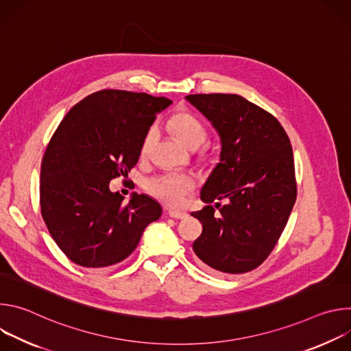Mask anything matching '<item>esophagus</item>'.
Returning <instances> with one entry per match:
<instances>
[{
    "label": "esophagus",
    "mask_w": 351,
    "mask_h": 351,
    "mask_svg": "<svg viewBox=\"0 0 351 351\" xmlns=\"http://www.w3.org/2000/svg\"><path fill=\"white\" fill-rule=\"evenodd\" d=\"M168 215L175 219H183L187 217V214L184 211H178V210H168Z\"/></svg>",
    "instance_id": "esophagus-1"
}]
</instances>
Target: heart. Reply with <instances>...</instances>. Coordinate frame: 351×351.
<instances>
[{
  "label": "heart",
  "mask_w": 351,
  "mask_h": 351,
  "mask_svg": "<svg viewBox=\"0 0 351 351\" xmlns=\"http://www.w3.org/2000/svg\"><path fill=\"white\" fill-rule=\"evenodd\" d=\"M169 128L175 137L187 148H197L207 138V129L193 114L182 111L172 115L169 119ZM156 138V130H149L141 144V156H145L149 145ZM194 187V179L186 173H165L148 180L147 189L161 202L179 206L184 194Z\"/></svg>",
  "instance_id": "1"
}]
</instances>
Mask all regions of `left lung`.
I'll return each instance as SVG.
<instances>
[{
  "label": "left lung",
  "mask_w": 351,
  "mask_h": 351,
  "mask_svg": "<svg viewBox=\"0 0 351 351\" xmlns=\"http://www.w3.org/2000/svg\"><path fill=\"white\" fill-rule=\"evenodd\" d=\"M186 99L213 123L222 144L219 164L199 193L207 206L191 213L203 225L193 250L222 274L253 271L276 245L295 202L290 140L274 115L241 95L190 94ZM219 199L227 204L221 208Z\"/></svg>",
  "instance_id": "8db88e82"
}]
</instances>
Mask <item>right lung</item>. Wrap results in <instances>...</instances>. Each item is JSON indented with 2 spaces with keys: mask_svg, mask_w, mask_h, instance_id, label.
Returning <instances> with one entry per match:
<instances>
[{
  "mask_svg": "<svg viewBox=\"0 0 351 351\" xmlns=\"http://www.w3.org/2000/svg\"><path fill=\"white\" fill-rule=\"evenodd\" d=\"M165 97L125 90L95 91L64 117L41 161V215L64 254L86 268H106L129 257L162 208L133 193L129 203L110 180L137 164L141 144Z\"/></svg>",
  "mask_w": 351,
  "mask_h": 351,
  "instance_id": "obj_1",
  "label": "right lung"
}]
</instances>
